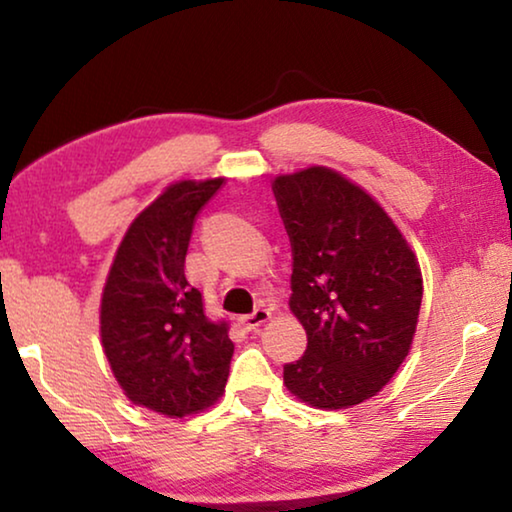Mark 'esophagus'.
I'll return each mask as SVG.
<instances>
[{
  "mask_svg": "<svg viewBox=\"0 0 512 512\" xmlns=\"http://www.w3.org/2000/svg\"><path fill=\"white\" fill-rule=\"evenodd\" d=\"M269 317H271L269 310H266V308H257L255 312H250V315H243V317L239 319V322L243 324V329L255 331V329H259V326H262Z\"/></svg>",
  "mask_w": 512,
  "mask_h": 512,
  "instance_id": "34e87169",
  "label": "esophagus"
}]
</instances>
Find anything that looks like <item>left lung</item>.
I'll return each mask as SVG.
<instances>
[{
  "mask_svg": "<svg viewBox=\"0 0 512 512\" xmlns=\"http://www.w3.org/2000/svg\"><path fill=\"white\" fill-rule=\"evenodd\" d=\"M273 195L294 255L289 308L308 335L285 386L317 409L352 407L409 354L421 269L386 211L329 167L278 177Z\"/></svg>",
  "mask_w": 512,
  "mask_h": 512,
  "instance_id": "8db88e82",
  "label": "left lung"
}]
</instances>
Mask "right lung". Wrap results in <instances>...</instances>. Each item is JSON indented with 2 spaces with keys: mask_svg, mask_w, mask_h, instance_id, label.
<instances>
[{
  "mask_svg": "<svg viewBox=\"0 0 512 512\" xmlns=\"http://www.w3.org/2000/svg\"><path fill=\"white\" fill-rule=\"evenodd\" d=\"M223 179L179 181L137 216L114 255L101 301V340L128 400L165 416L216 402L234 342L186 278L195 216Z\"/></svg>",
  "mask_w": 512,
  "mask_h": 512,
  "instance_id": "1",
  "label": "right lung"
}]
</instances>
